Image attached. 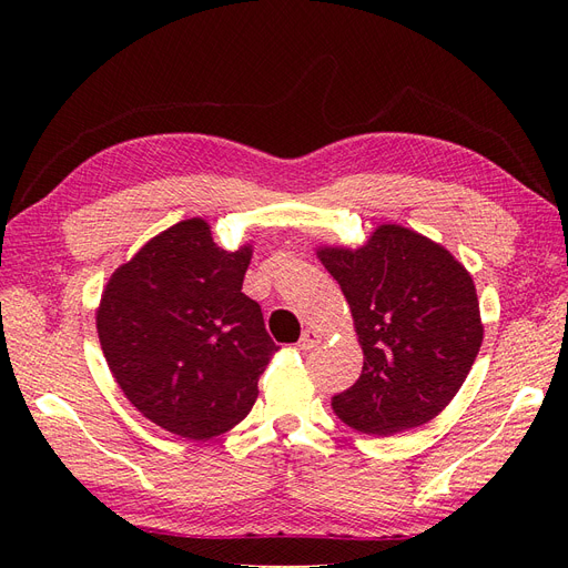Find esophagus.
I'll list each match as a JSON object with an SVG mask.
<instances>
[{"mask_svg": "<svg viewBox=\"0 0 568 568\" xmlns=\"http://www.w3.org/2000/svg\"><path fill=\"white\" fill-rule=\"evenodd\" d=\"M320 341H322V336H320L317 332H313V329H305V332H303V336H301V341H298V351H303V353L313 351V348H317V346H320Z\"/></svg>", "mask_w": 568, "mask_h": 568, "instance_id": "1", "label": "esophagus"}]
</instances>
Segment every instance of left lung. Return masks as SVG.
Here are the masks:
<instances>
[{"instance_id":"8db88e82","label":"left lung","mask_w":568,"mask_h":568,"mask_svg":"<svg viewBox=\"0 0 568 568\" xmlns=\"http://www.w3.org/2000/svg\"><path fill=\"white\" fill-rule=\"evenodd\" d=\"M317 257L351 305L365 363L332 407L359 434L393 436L438 417L474 365L484 324L471 274L432 239L379 225L359 248Z\"/></svg>"}]
</instances>
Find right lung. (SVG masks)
<instances>
[{"mask_svg":"<svg viewBox=\"0 0 568 568\" xmlns=\"http://www.w3.org/2000/svg\"><path fill=\"white\" fill-rule=\"evenodd\" d=\"M251 244L220 248L189 217L120 265L101 294L97 332L109 369L146 419L186 440L242 422L280 348L261 305L242 294Z\"/></svg>","mask_w":568,"mask_h":568,"instance_id":"obj_1","label":"right lung"}]
</instances>
